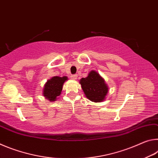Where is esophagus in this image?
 I'll use <instances>...</instances> for the list:
<instances>
[{
    "label": "esophagus",
    "instance_id": "1",
    "mask_svg": "<svg viewBox=\"0 0 158 158\" xmlns=\"http://www.w3.org/2000/svg\"><path fill=\"white\" fill-rule=\"evenodd\" d=\"M71 78L74 80H76L77 79V74H73V75L71 76Z\"/></svg>",
    "mask_w": 158,
    "mask_h": 158
}]
</instances>
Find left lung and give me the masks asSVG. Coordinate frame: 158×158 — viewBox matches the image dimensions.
Instances as JSON below:
<instances>
[{"instance_id":"8db88e82","label":"left lung","mask_w":158,"mask_h":158,"mask_svg":"<svg viewBox=\"0 0 158 158\" xmlns=\"http://www.w3.org/2000/svg\"><path fill=\"white\" fill-rule=\"evenodd\" d=\"M84 94L89 100L101 102L105 100L109 92V87L105 79L97 71L91 70L85 78L79 81Z\"/></svg>"}]
</instances>
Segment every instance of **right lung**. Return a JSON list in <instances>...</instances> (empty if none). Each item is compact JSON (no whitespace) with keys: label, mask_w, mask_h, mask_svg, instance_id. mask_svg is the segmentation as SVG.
Instances as JSON below:
<instances>
[{"label":"right lung","mask_w":158,"mask_h":158,"mask_svg":"<svg viewBox=\"0 0 158 158\" xmlns=\"http://www.w3.org/2000/svg\"><path fill=\"white\" fill-rule=\"evenodd\" d=\"M68 80V77H53L45 83L42 90V95L50 102L56 101L63 90V84Z\"/></svg>","instance_id":"right-lung-1"}]
</instances>
